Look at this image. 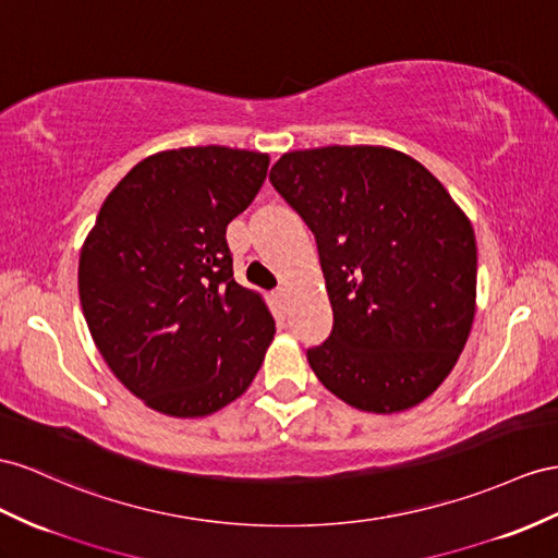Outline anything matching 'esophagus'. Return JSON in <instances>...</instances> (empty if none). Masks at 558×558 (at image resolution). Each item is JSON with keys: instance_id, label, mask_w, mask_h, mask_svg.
Instances as JSON below:
<instances>
[{"instance_id": "1", "label": "esophagus", "mask_w": 558, "mask_h": 558, "mask_svg": "<svg viewBox=\"0 0 558 558\" xmlns=\"http://www.w3.org/2000/svg\"><path fill=\"white\" fill-rule=\"evenodd\" d=\"M274 299H276V304H278L280 308H288V304H290V290H288V288H278V290L274 292Z\"/></svg>"}]
</instances>
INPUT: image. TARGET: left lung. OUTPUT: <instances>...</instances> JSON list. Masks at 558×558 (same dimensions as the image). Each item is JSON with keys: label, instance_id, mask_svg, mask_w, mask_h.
<instances>
[{"label": "left lung", "instance_id": "obj_1", "mask_svg": "<svg viewBox=\"0 0 558 558\" xmlns=\"http://www.w3.org/2000/svg\"><path fill=\"white\" fill-rule=\"evenodd\" d=\"M270 183L316 235L332 332L313 373L355 410L391 415L446 379L476 313V238L442 183L384 146L284 153Z\"/></svg>", "mask_w": 558, "mask_h": 558}]
</instances>
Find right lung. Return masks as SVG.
<instances>
[{
	"mask_svg": "<svg viewBox=\"0 0 558 558\" xmlns=\"http://www.w3.org/2000/svg\"><path fill=\"white\" fill-rule=\"evenodd\" d=\"M268 155L155 153L98 211L80 252V304L126 389L169 417H207L247 391L276 320L233 278L226 226L259 193Z\"/></svg>",
	"mask_w": 558,
	"mask_h": 558,
	"instance_id": "add662e5",
	"label": "right lung"
}]
</instances>
